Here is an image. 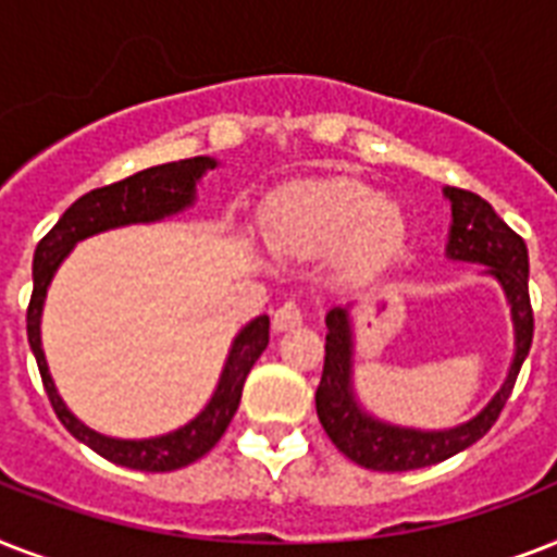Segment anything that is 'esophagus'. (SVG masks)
<instances>
[{
  "label": "esophagus",
  "instance_id": "34e87169",
  "mask_svg": "<svg viewBox=\"0 0 557 557\" xmlns=\"http://www.w3.org/2000/svg\"><path fill=\"white\" fill-rule=\"evenodd\" d=\"M306 321V312L300 309V304H295V300H286V304L280 306L277 312H274V330L277 332H286V330H295V326H300V323Z\"/></svg>",
  "mask_w": 557,
  "mask_h": 557
}]
</instances>
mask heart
<instances>
[{
    "instance_id": "b5f03b06",
    "label": "heart",
    "mask_w": 557,
    "mask_h": 557,
    "mask_svg": "<svg viewBox=\"0 0 557 557\" xmlns=\"http://www.w3.org/2000/svg\"><path fill=\"white\" fill-rule=\"evenodd\" d=\"M269 225L280 243L304 251L347 245L352 262L372 269L389 260L405 239V216L356 178H304L280 187L269 201Z\"/></svg>"
}]
</instances>
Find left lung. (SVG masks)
Masks as SVG:
<instances>
[{"label":"left lung","mask_w":557,"mask_h":557,"mask_svg":"<svg viewBox=\"0 0 557 557\" xmlns=\"http://www.w3.org/2000/svg\"><path fill=\"white\" fill-rule=\"evenodd\" d=\"M445 199L450 201L448 257L488 265L485 274H492L503 286L511 306V323H515V358L500 389L474 419L457 428H445V431L398 428V424L381 422L358 405L356 389H352L356 344H352L349 309L347 306L330 309L326 312V330H330L326 332V358H323L321 384L314 393L318 419L344 457L372 471H410V468L436 466L442 459L471 448L476 440H483L509 401L511 387L532 347L535 318L529 304L527 243L494 213L483 196L459 190V187H445Z\"/></svg>","instance_id":"left-lung-1"}]
</instances>
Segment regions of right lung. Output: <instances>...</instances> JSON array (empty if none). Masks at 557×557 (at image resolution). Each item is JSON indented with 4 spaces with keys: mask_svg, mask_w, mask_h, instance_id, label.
<instances>
[{
    "mask_svg": "<svg viewBox=\"0 0 557 557\" xmlns=\"http://www.w3.org/2000/svg\"><path fill=\"white\" fill-rule=\"evenodd\" d=\"M213 168H216V159L196 156V159L147 168L141 173H135V176L124 178V182L89 190L74 201L63 216L57 219V225L39 239L37 251H34L28 344L34 358H37L42 387H46L57 419L65 424V431L72 433L74 440H81L83 445H89L95 454L115 462V466L135 468V471H176V468H185L199 457H205L222 440V433L227 431V424H231L236 407H239V398H243L245 379H248L253 361L262 356V349L269 347V314L253 318L251 323H245L243 330L236 332L216 389H213V396H210V401L196 419H190L176 431L152 436V440H115V436H103V433L86 428L57 393L54 379H51L46 364V352H42V338H39V318H42L48 286H51V277L60 269V262L86 236L112 231V227L138 225V222H159V219H168L190 208L196 201L199 178Z\"/></svg>",
    "mask_w": 557,
    "mask_h": 557,
    "instance_id": "obj_1",
    "label": "right lung"
}]
</instances>
